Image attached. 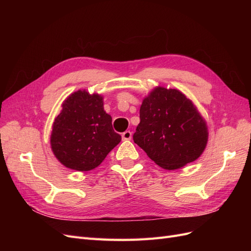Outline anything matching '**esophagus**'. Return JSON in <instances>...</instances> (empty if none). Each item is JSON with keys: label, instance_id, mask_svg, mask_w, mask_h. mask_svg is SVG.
<instances>
[{"label": "esophagus", "instance_id": "1", "mask_svg": "<svg viewBox=\"0 0 251 251\" xmlns=\"http://www.w3.org/2000/svg\"><path fill=\"white\" fill-rule=\"evenodd\" d=\"M132 138V132L131 131H126L123 133V139L124 140H130Z\"/></svg>", "mask_w": 251, "mask_h": 251}]
</instances>
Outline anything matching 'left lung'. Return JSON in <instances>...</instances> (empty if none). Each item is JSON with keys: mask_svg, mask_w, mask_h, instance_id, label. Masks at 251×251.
I'll use <instances>...</instances> for the list:
<instances>
[{"mask_svg": "<svg viewBox=\"0 0 251 251\" xmlns=\"http://www.w3.org/2000/svg\"><path fill=\"white\" fill-rule=\"evenodd\" d=\"M134 142L164 170H178L206 148L208 128L191 100L177 89L158 86L143 98Z\"/></svg>", "mask_w": 251, "mask_h": 251, "instance_id": "obj_1", "label": "left lung"}]
</instances>
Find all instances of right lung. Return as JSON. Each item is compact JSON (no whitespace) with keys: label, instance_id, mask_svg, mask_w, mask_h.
<instances>
[{"label":"right lung","instance_id":"add662e5","mask_svg":"<svg viewBox=\"0 0 251 251\" xmlns=\"http://www.w3.org/2000/svg\"><path fill=\"white\" fill-rule=\"evenodd\" d=\"M120 140L112 117L103 110V97L78 90L63 101L52 125L50 144L66 168L88 172L97 168Z\"/></svg>","mask_w":251,"mask_h":251}]
</instances>
